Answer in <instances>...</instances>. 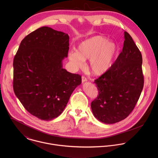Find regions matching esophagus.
I'll return each instance as SVG.
<instances>
[{
  "mask_svg": "<svg viewBox=\"0 0 158 158\" xmlns=\"http://www.w3.org/2000/svg\"><path fill=\"white\" fill-rule=\"evenodd\" d=\"M81 79H82V82L83 83H84L85 81H87V78L85 76H82L81 77Z\"/></svg>",
  "mask_w": 158,
  "mask_h": 158,
  "instance_id": "obj_1",
  "label": "esophagus"
}]
</instances>
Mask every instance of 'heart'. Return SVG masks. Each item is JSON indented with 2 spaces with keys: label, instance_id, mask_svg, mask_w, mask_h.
Wrapping results in <instances>:
<instances>
[{
  "label": "heart",
  "instance_id": "heart-1",
  "mask_svg": "<svg viewBox=\"0 0 158 158\" xmlns=\"http://www.w3.org/2000/svg\"><path fill=\"white\" fill-rule=\"evenodd\" d=\"M119 53V48L108 38L97 35L81 42L77 50L69 54V59L75 68H81L84 61L89 60V69L95 75H101L108 71Z\"/></svg>",
  "mask_w": 158,
  "mask_h": 158
}]
</instances>
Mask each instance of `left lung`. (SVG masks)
Masks as SVG:
<instances>
[{
	"instance_id": "left-lung-1",
	"label": "left lung",
	"mask_w": 158,
	"mask_h": 158,
	"mask_svg": "<svg viewBox=\"0 0 158 158\" xmlns=\"http://www.w3.org/2000/svg\"><path fill=\"white\" fill-rule=\"evenodd\" d=\"M124 38L122 51L113 66L94 81L98 95L91 102V109L95 117L104 123H115L127 118L143 87L142 54L127 31Z\"/></svg>"
}]
</instances>
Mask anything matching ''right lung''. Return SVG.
I'll list each match as a JSON object with an SVG mask.
<instances>
[{"instance_id": "right-lung-1", "label": "right lung", "mask_w": 158, "mask_h": 158, "mask_svg": "<svg viewBox=\"0 0 158 158\" xmlns=\"http://www.w3.org/2000/svg\"><path fill=\"white\" fill-rule=\"evenodd\" d=\"M67 33L43 27L26 36L13 60V89L25 109L43 120L59 116L81 77L63 68Z\"/></svg>"}]
</instances>
